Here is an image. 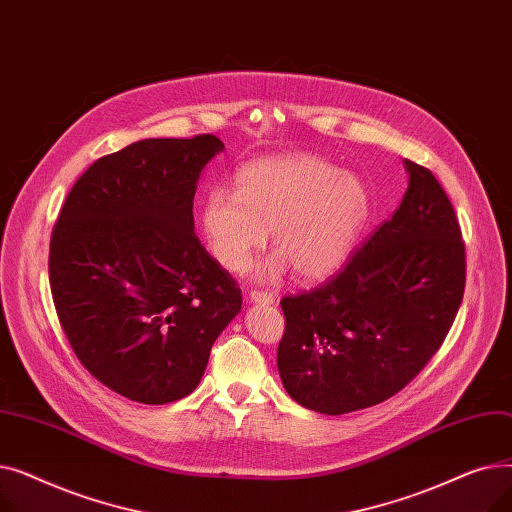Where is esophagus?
Instances as JSON below:
<instances>
[{"label": "esophagus", "instance_id": "34e87169", "mask_svg": "<svg viewBox=\"0 0 512 512\" xmlns=\"http://www.w3.org/2000/svg\"><path fill=\"white\" fill-rule=\"evenodd\" d=\"M249 301L257 303V305H274L276 297L272 292H265V290H251Z\"/></svg>", "mask_w": 512, "mask_h": 512}]
</instances>
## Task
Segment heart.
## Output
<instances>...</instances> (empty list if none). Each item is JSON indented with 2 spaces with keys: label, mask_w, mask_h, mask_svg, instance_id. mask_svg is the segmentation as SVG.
<instances>
[{
  "label": "heart",
  "mask_w": 512,
  "mask_h": 512,
  "mask_svg": "<svg viewBox=\"0 0 512 512\" xmlns=\"http://www.w3.org/2000/svg\"><path fill=\"white\" fill-rule=\"evenodd\" d=\"M369 213L371 197L357 176L294 153L245 166L236 191L209 188L199 222L209 253L226 270H245L272 232L278 255L263 274L280 276L290 265L299 280L317 282L351 257Z\"/></svg>",
  "instance_id": "1"
}]
</instances>
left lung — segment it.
Here are the masks:
<instances>
[{
    "label": "left lung",
    "mask_w": 512,
    "mask_h": 512,
    "mask_svg": "<svg viewBox=\"0 0 512 512\" xmlns=\"http://www.w3.org/2000/svg\"><path fill=\"white\" fill-rule=\"evenodd\" d=\"M409 188L344 270L280 301L278 371L315 413L342 415L388 400L442 346L465 292V242L450 199L405 159Z\"/></svg>",
    "instance_id": "left-lung-1"
}]
</instances>
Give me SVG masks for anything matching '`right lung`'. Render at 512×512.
I'll return each mask as SVG.
<instances>
[{"label":"right lung","mask_w":512,"mask_h":512,"mask_svg":"<svg viewBox=\"0 0 512 512\" xmlns=\"http://www.w3.org/2000/svg\"><path fill=\"white\" fill-rule=\"evenodd\" d=\"M224 143L145 139L76 180L53 226L49 284L78 361L143 405L191 394L242 294L195 234L193 199Z\"/></svg>","instance_id":"1"}]
</instances>
